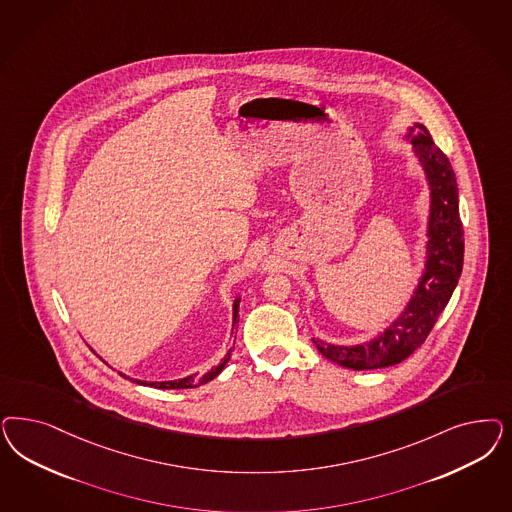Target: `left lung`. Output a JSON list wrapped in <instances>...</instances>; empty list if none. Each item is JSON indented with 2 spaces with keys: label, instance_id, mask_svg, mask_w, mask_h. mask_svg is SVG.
<instances>
[{
  "label": "left lung",
  "instance_id": "left-lung-1",
  "mask_svg": "<svg viewBox=\"0 0 512 512\" xmlns=\"http://www.w3.org/2000/svg\"><path fill=\"white\" fill-rule=\"evenodd\" d=\"M407 137L424 167L429 184L428 247L426 269L405 311L373 341L345 347L313 339L331 362L348 369H379L409 358L433 330L445 311L463 267V228L458 207V184L454 169L424 124H414Z\"/></svg>",
  "mask_w": 512,
  "mask_h": 512
}]
</instances>
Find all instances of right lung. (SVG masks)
I'll list each match as a JSON object with an SVG mask.
<instances>
[{
	"mask_svg": "<svg viewBox=\"0 0 512 512\" xmlns=\"http://www.w3.org/2000/svg\"><path fill=\"white\" fill-rule=\"evenodd\" d=\"M239 297L233 301V326L237 324V320H239ZM231 356V348L228 350V354L224 356V360L218 363L216 367H211L205 375H198V373H194V375H188V377H184V379L179 380H164V382H147V380H135L130 379V377H126V375H122L124 379L133 380V382H137V384H143V386H154V388H162V390H179V388H196V386H201V384H205V382H209V380L215 379L218 377L220 373H222V369L226 367V363L230 362Z\"/></svg>",
	"mask_w": 512,
	"mask_h": 512,
	"instance_id": "right-lung-1",
	"label": "right lung"
}]
</instances>
